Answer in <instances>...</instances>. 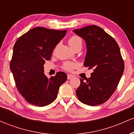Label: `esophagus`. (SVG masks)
<instances>
[{
  "mask_svg": "<svg viewBox=\"0 0 134 134\" xmlns=\"http://www.w3.org/2000/svg\"><path fill=\"white\" fill-rule=\"evenodd\" d=\"M73 77H74V76H72V75H70V74L67 75V79H72V78H73Z\"/></svg>",
  "mask_w": 134,
  "mask_h": 134,
  "instance_id": "esophagus-1",
  "label": "esophagus"
}]
</instances>
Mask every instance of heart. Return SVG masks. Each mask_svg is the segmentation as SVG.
I'll return each mask as SVG.
<instances>
[{
    "instance_id": "b5f03b06",
    "label": "heart",
    "mask_w": 134,
    "mask_h": 134,
    "mask_svg": "<svg viewBox=\"0 0 134 134\" xmlns=\"http://www.w3.org/2000/svg\"><path fill=\"white\" fill-rule=\"evenodd\" d=\"M82 39L77 35H72V36L69 39L68 43L70 47L72 49L78 45H82ZM78 67V64L77 62H70V61H66L64 62L62 65V69L67 71L71 72L74 69Z\"/></svg>"
}]
</instances>
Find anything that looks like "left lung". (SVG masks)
Instances as JSON below:
<instances>
[{"label":"left lung","instance_id":"left-lung-1","mask_svg":"<svg viewBox=\"0 0 134 134\" xmlns=\"http://www.w3.org/2000/svg\"><path fill=\"white\" fill-rule=\"evenodd\" d=\"M74 32L86 43L84 66L93 69L86 81L80 79L76 95L84 104L99 105L111 96L124 72L125 65L119 46L114 38L98 26H87Z\"/></svg>","mask_w":134,"mask_h":134}]
</instances>
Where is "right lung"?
I'll return each instance as SVG.
<instances>
[{
	"label": "right lung",
	"mask_w": 134,
	"mask_h": 134,
	"mask_svg": "<svg viewBox=\"0 0 134 134\" xmlns=\"http://www.w3.org/2000/svg\"><path fill=\"white\" fill-rule=\"evenodd\" d=\"M66 32L36 27L20 36L15 43L10 69L17 89L29 103L38 107L52 103L57 96L60 86L67 81L64 72L48 78L44 74L43 67Z\"/></svg>",
	"instance_id": "right-lung-1"
}]
</instances>
